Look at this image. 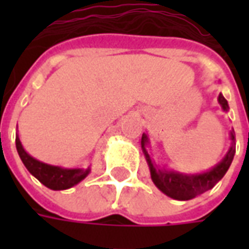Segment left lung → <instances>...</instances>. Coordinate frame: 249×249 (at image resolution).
<instances>
[{"label": "left lung", "mask_w": 249, "mask_h": 249, "mask_svg": "<svg viewBox=\"0 0 249 249\" xmlns=\"http://www.w3.org/2000/svg\"><path fill=\"white\" fill-rule=\"evenodd\" d=\"M217 101H219L221 109L224 112H228L230 107H228V103H227V100L221 93L219 94ZM230 149L225 153V156L223 157L221 161L217 162L213 168L208 169L207 172L193 173V175L181 173L178 172V171H169L167 168L159 167L155 162V160L151 157L149 152L146 151V146L149 145V137H148L146 133H142V137H141V148H142V153L145 156L148 167H149V171H151V178L153 184L164 195H167L168 197L185 201V200L197 197L201 193L212 189L227 173L236 152V139L233 129L230 132Z\"/></svg>", "instance_id": "left-lung-1"}]
</instances>
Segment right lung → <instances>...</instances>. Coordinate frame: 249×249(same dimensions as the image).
Segmentation results:
<instances>
[{"instance_id":"right-lung-1","label":"right lung","mask_w":249,"mask_h":249,"mask_svg":"<svg viewBox=\"0 0 249 249\" xmlns=\"http://www.w3.org/2000/svg\"><path fill=\"white\" fill-rule=\"evenodd\" d=\"M16 148L18 152L19 159L22 160L26 169L35 176L40 183L53 191H64L74 187L82 181L90 172V167L88 168H62L58 165H51L35 157H32L25 151L19 141L18 135L16 136Z\"/></svg>"}]
</instances>
